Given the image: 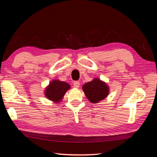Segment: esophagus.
<instances>
[{
	"instance_id": "1",
	"label": "esophagus",
	"mask_w": 157,
	"mask_h": 157,
	"mask_svg": "<svg viewBox=\"0 0 157 157\" xmlns=\"http://www.w3.org/2000/svg\"><path fill=\"white\" fill-rule=\"evenodd\" d=\"M79 85H80V84H79V82H78V81H75L73 82V86H74V88H78L79 87Z\"/></svg>"
}]
</instances>
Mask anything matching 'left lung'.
I'll return each instance as SVG.
<instances>
[{
  "instance_id": "8db88e82",
  "label": "left lung",
  "mask_w": 157,
  "mask_h": 157,
  "mask_svg": "<svg viewBox=\"0 0 157 157\" xmlns=\"http://www.w3.org/2000/svg\"><path fill=\"white\" fill-rule=\"evenodd\" d=\"M82 89L88 100L94 104L103 100L109 93L108 85L104 82L96 78L91 82L84 84Z\"/></svg>"
}]
</instances>
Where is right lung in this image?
<instances>
[{
  "instance_id": "obj_1",
  "label": "right lung",
  "mask_w": 157,
  "mask_h": 157,
  "mask_svg": "<svg viewBox=\"0 0 157 157\" xmlns=\"http://www.w3.org/2000/svg\"><path fill=\"white\" fill-rule=\"evenodd\" d=\"M70 88L71 86L67 82L55 79L51 81L49 86L45 88L44 95L49 100L57 103L62 100L64 94Z\"/></svg>"
}]
</instances>
